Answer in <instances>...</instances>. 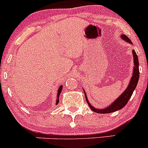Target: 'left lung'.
Returning a JSON list of instances; mask_svg holds the SVG:
<instances>
[{
	"label": "left lung",
	"mask_w": 148,
	"mask_h": 148,
	"mask_svg": "<svg viewBox=\"0 0 148 148\" xmlns=\"http://www.w3.org/2000/svg\"><path fill=\"white\" fill-rule=\"evenodd\" d=\"M122 38H123L124 40L127 41V42L132 43L131 42L130 39L128 38L127 36H126L125 35L121 36ZM132 54H133L134 57V64H135V68H134V71L133 74H132V77L131 78L130 82L129 85H128L127 88L126 89V90L119 97V98H117L115 100V102H113L110 107H107V108L103 109V110H98V109L95 108V107H92L89 102H88V99L86 98V94H85V97H86V100L87 102L88 105L89 106V107L91 108V110H92L95 112L97 113H102V114H107V113H111L117 111V110H121V109L123 108L125 105L127 104V103L128 102V101L130 99L131 96H132V93H133L134 90L136 88L137 84H138V80H139V76H140V71H139V62H138V56L136 54V52L134 50H132Z\"/></svg>",
	"instance_id": "left-lung-1"
}]
</instances>
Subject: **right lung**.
Instances as JSON below:
<instances>
[{
  "instance_id": "1",
  "label": "right lung",
  "mask_w": 148,
  "mask_h": 148,
  "mask_svg": "<svg viewBox=\"0 0 148 148\" xmlns=\"http://www.w3.org/2000/svg\"><path fill=\"white\" fill-rule=\"evenodd\" d=\"M62 88H63V87H62V86H61L60 87H59V90H58V94H57V101H56V104H57L58 103H59V95H60L61 92H62Z\"/></svg>"
}]
</instances>
